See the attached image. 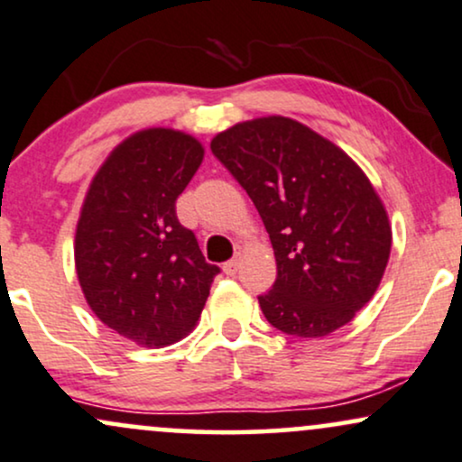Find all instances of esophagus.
Segmentation results:
<instances>
[{
    "label": "esophagus",
    "mask_w": 462,
    "mask_h": 462,
    "mask_svg": "<svg viewBox=\"0 0 462 462\" xmlns=\"http://www.w3.org/2000/svg\"><path fill=\"white\" fill-rule=\"evenodd\" d=\"M222 270H225V274H229V276L236 274L237 270H240V257H233L231 262H226L225 265H222Z\"/></svg>",
    "instance_id": "1"
}]
</instances>
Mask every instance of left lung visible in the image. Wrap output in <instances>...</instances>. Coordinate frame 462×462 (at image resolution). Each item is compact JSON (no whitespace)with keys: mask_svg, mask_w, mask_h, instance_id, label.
<instances>
[{"mask_svg":"<svg viewBox=\"0 0 462 462\" xmlns=\"http://www.w3.org/2000/svg\"><path fill=\"white\" fill-rule=\"evenodd\" d=\"M211 153L262 216L276 281L259 296L265 319L296 337H324L372 300L392 253L376 189L337 144L285 116L237 123Z\"/></svg>","mask_w":462,"mask_h":462,"instance_id":"1","label":"left lung"}]
</instances>
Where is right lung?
Here are the masks:
<instances>
[{
    "instance_id": "right-lung-1",
    "label": "right lung",
    "mask_w": 462,
    "mask_h": 462,
    "mask_svg": "<svg viewBox=\"0 0 462 462\" xmlns=\"http://www.w3.org/2000/svg\"><path fill=\"white\" fill-rule=\"evenodd\" d=\"M203 155V144L177 129L135 132L107 155L81 205L75 270L86 302L144 348L186 337L220 273L175 211Z\"/></svg>"
}]
</instances>
